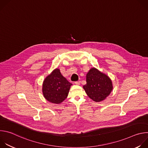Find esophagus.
I'll return each mask as SVG.
<instances>
[{
    "instance_id": "obj_1",
    "label": "esophagus",
    "mask_w": 148,
    "mask_h": 148,
    "mask_svg": "<svg viewBox=\"0 0 148 148\" xmlns=\"http://www.w3.org/2000/svg\"><path fill=\"white\" fill-rule=\"evenodd\" d=\"M74 83L76 84V85H79L80 84V82L78 81H75Z\"/></svg>"
}]
</instances>
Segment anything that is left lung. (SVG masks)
I'll use <instances>...</instances> for the list:
<instances>
[{"mask_svg":"<svg viewBox=\"0 0 148 148\" xmlns=\"http://www.w3.org/2000/svg\"><path fill=\"white\" fill-rule=\"evenodd\" d=\"M86 82L83 88L88 96L95 102L104 100L112 90L110 78L95 68L91 69L87 73Z\"/></svg>","mask_w":148,"mask_h":148,"instance_id":"left-lung-1","label":"left lung"}]
</instances>
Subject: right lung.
Listing matches in <instances>:
<instances>
[{
    "label": "right lung",
    "mask_w": 148,
    "mask_h": 148,
    "mask_svg": "<svg viewBox=\"0 0 148 148\" xmlns=\"http://www.w3.org/2000/svg\"><path fill=\"white\" fill-rule=\"evenodd\" d=\"M72 84L63 77L59 69L54 70L43 82L45 98L54 103H60L67 97Z\"/></svg>",
    "instance_id": "obj_1"
}]
</instances>
